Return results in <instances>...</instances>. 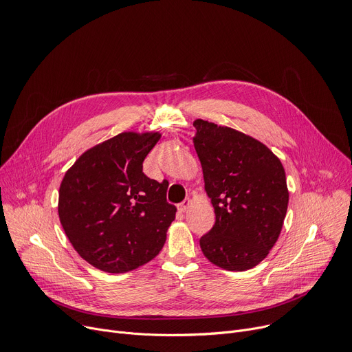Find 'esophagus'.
I'll return each instance as SVG.
<instances>
[{
  "mask_svg": "<svg viewBox=\"0 0 352 352\" xmlns=\"http://www.w3.org/2000/svg\"><path fill=\"white\" fill-rule=\"evenodd\" d=\"M189 202H190V201H189V198H186L185 201H182L181 204H178V205H177V209H178L181 213H184V212L188 209V205H189Z\"/></svg>",
  "mask_w": 352,
  "mask_h": 352,
  "instance_id": "obj_1",
  "label": "esophagus"
}]
</instances>
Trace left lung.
Returning <instances> with one entry per match:
<instances>
[{
	"mask_svg": "<svg viewBox=\"0 0 352 352\" xmlns=\"http://www.w3.org/2000/svg\"><path fill=\"white\" fill-rule=\"evenodd\" d=\"M194 146L216 220L199 239L205 257L229 271L260 264L280 233L289 194L285 170L258 140L198 119Z\"/></svg>",
	"mask_w": 352,
	"mask_h": 352,
	"instance_id": "left-lung-1",
	"label": "left lung"
}]
</instances>
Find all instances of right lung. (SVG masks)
<instances>
[{"label": "right lung", "mask_w": 352, "mask_h": 352, "mask_svg": "<svg viewBox=\"0 0 352 352\" xmlns=\"http://www.w3.org/2000/svg\"><path fill=\"white\" fill-rule=\"evenodd\" d=\"M158 133H120L85 151L66 173L58 217L81 257L105 272L120 274L148 263L163 248L175 219L166 184L143 173Z\"/></svg>", "instance_id": "add662e5"}]
</instances>
